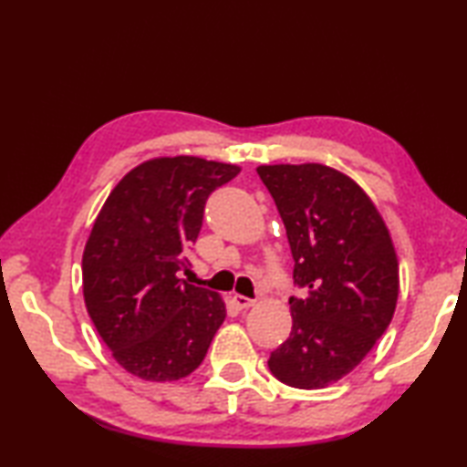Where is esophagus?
<instances>
[{"label":"esophagus","instance_id":"obj_1","mask_svg":"<svg viewBox=\"0 0 467 467\" xmlns=\"http://www.w3.org/2000/svg\"><path fill=\"white\" fill-rule=\"evenodd\" d=\"M233 300H234V305L239 306V309H249V306L255 305V300H253V298H247V296H243V295H234V296H233Z\"/></svg>","mask_w":467,"mask_h":467}]
</instances>
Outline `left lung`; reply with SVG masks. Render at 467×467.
Listing matches in <instances>:
<instances>
[{
	"instance_id": "obj_1",
	"label": "left lung",
	"mask_w": 467,
	"mask_h": 467,
	"mask_svg": "<svg viewBox=\"0 0 467 467\" xmlns=\"http://www.w3.org/2000/svg\"><path fill=\"white\" fill-rule=\"evenodd\" d=\"M286 226L295 284L292 331L267 367L296 389L346 377L389 327L398 305V255L381 214L344 172L326 164L257 167Z\"/></svg>"
}]
</instances>
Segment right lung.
<instances>
[{
    "mask_svg": "<svg viewBox=\"0 0 467 467\" xmlns=\"http://www.w3.org/2000/svg\"><path fill=\"white\" fill-rule=\"evenodd\" d=\"M241 172L200 156H158L109 193L82 255L84 303L113 358L144 381H177L202 365L226 317L216 292L181 280L203 205Z\"/></svg>",
    "mask_w": 467,
    "mask_h": 467,
    "instance_id": "1",
    "label": "right lung"
}]
</instances>
